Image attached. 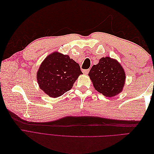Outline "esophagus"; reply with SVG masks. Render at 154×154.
<instances>
[{"instance_id": "1", "label": "esophagus", "mask_w": 154, "mask_h": 154, "mask_svg": "<svg viewBox=\"0 0 154 154\" xmlns=\"http://www.w3.org/2000/svg\"><path fill=\"white\" fill-rule=\"evenodd\" d=\"M88 72H89V70H88V69H84V70H83V72L84 73V74H88Z\"/></svg>"}]
</instances>
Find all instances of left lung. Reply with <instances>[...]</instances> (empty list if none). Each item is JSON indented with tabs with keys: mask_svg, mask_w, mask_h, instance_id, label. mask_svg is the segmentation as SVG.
I'll use <instances>...</instances> for the list:
<instances>
[{
	"mask_svg": "<svg viewBox=\"0 0 154 154\" xmlns=\"http://www.w3.org/2000/svg\"><path fill=\"white\" fill-rule=\"evenodd\" d=\"M88 76L95 89L106 97L118 94L125 84V73L123 67L110 57L101 58L98 63L92 67Z\"/></svg>",
	"mask_w": 154,
	"mask_h": 154,
	"instance_id": "1",
	"label": "left lung"
}]
</instances>
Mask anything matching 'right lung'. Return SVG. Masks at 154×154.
Returning <instances> with one entry per match:
<instances>
[{
	"label": "right lung",
	"instance_id": "add662e5",
	"mask_svg": "<svg viewBox=\"0 0 154 154\" xmlns=\"http://www.w3.org/2000/svg\"><path fill=\"white\" fill-rule=\"evenodd\" d=\"M81 74L79 64L68 55L54 53L41 64L37 72V81L45 93L57 97L71 90Z\"/></svg>",
	"mask_w": 154,
	"mask_h": 154
}]
</instances>
